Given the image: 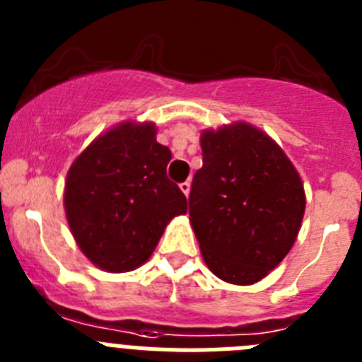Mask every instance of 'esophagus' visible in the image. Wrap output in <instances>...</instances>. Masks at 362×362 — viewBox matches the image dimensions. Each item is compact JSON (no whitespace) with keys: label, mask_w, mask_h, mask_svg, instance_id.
<instances>
[{"label":"esophagus","mask_w":362,"mask_h":362,"mask_svg":"<svg viewBox=\"0 0 362 362\" xmlns=\"http://www.w3.org/2000/svg\"><path fill=\"white\" fill-rule=\"evenodd\" d=\"M190 187H192L190 181H185V183L179 185V188H181V192H183V194H185V196H187V197H188V194H190Z\"/></svg>","instance_id":"34e87169"}]
</instances>
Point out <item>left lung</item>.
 <instances>
[{"label":"left lung","mask_w":362,"mask_h":362,"mask_svg":"<svg viewBox=\"0 0 362 362\" xmlns=\"http://www.w3.org/2000/svg\"><path fill=\"white\" fill-rule=\"evenodd\" d=\"M201 150L188 212L204 263L226 283H257L296 243L303 181L283 148L243 121L203 130Z\"/></svg>","instance_id":"8db88e82"}]
</instances>
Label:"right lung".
<instances>
[{
  "instance_id": "1",
  "label": "right lung",
  "mask_w": 362,
  "mask_h": 362,
  "mask_svg": "<svg viewBox=\"0 0 362 362\" xmlns=\"http://www.w3.org/2000/svg\"><path fill=\"white\" fill-rule=\"evenodd\" d=\"M153 123L124 121L79 153L65 183L70 232L105 272L136 270L156 250L166 225L187 214V197L166 177L168 146Z\"/></svg>"
}]
</instances>
